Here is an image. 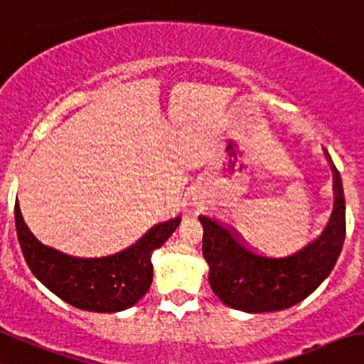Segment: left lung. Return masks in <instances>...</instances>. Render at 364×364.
Wrapping results in <instances>:
<instances>
[{
    "label": "left lung",
    "mask_w": 364,
    "mask_h": 364,
    "mask_svg": "<svg viewBox=\"0 0 364 364\" xmlns=\"http://www.w3.org/2000/svg\"><path fill=\"white\" fill-rule=\"evenodd\" d=\"M334 171V211L326 231L299 252L272 257L257 252L217 220L200 215L203 254L210 287L229 308L247 313L281 311L304 301L336 264L345 242V196Z\"/></svg>",
    "instance_id": "8db88e82"
}]
</instances>
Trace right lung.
Wrapping results in <instances>:
<instances>
[{"label": "right lung", "instance_id": "1", "mask_svg": "<svg viewBox=\"0 0 364 364\" xmlns=\"http://www.w3.org/2000/svg\"><path fill=\"white\" fill-rule=\"evenodd\" d=\"M181 217L151 228L135 245L107 257H73L44 245L24 224L16 204V229L31 274L77 309L115 313L135 306L153 283L151 256L176 231Z\"/></svg>", "mask_w": 364, "mask_h": 364}]
</instances>
